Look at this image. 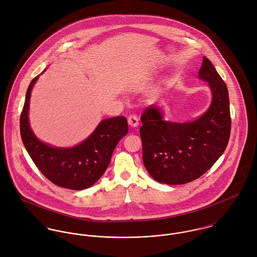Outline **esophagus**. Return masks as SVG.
<instances>
[{
    "instance_id": "obj_1",
    "label": "esophagus",
    "mask_w": 257,
    "mask_h": 257,
    "mask_svg": "<svg viewBox=\"0 0 257 257\" xmlns=\"http://www.w3.org/2000/svg\"><path fill=\"white\" fill-rule=\"evenodd\" d=\"M127 122L132 127H137L139 125V117L135 114H131L127 118Z\"/></svg>"
}]
</instances>
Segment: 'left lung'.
Masks as SVG:
<instances>
[{"label":"left lung","instance_id":"8db88e82","mask_svg":"<svg viewBox=\"0 0 257 257\" xmlns=\"http://www.w3.org/2000/svg\"><path fill=\"white\" fill-rule=\"evenodd\" d=\"M199 78L209 83L213 99L209 109L197 119L166 121L162 111L153 105L141 117L144 164L159 183L179 185L198 179L227 146L231 119L226 85L207 57L203 58Z\"/></svg>","mask_w":257,"mask_h":257}]
</instances>
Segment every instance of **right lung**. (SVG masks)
Listing matches in <instances>:
<instances>
[{"label": "right lung", "mask_w": 257, "mask_h": 257, "mask_svg": "<svg viewBox=\"0 0 257 257\" xmlns=\"http://www.w3.org/2000/svg\"><path fill=\"white\" fill-rule=\"evenodd\" d=\"M27 91L21 113V137L39 171L52 183L71 190H83L96 183L105 173L117 143L127 134V120L115 116L102 120L92 135L71 148H58L40 142L33 133L29 121L30 99L37 78Z\"/></svg>", "instance_id": "add662e5"}]
</instances>
